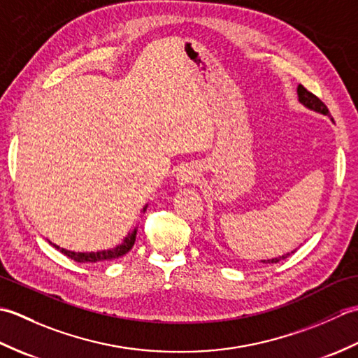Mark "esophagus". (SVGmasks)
I'll list each match as a JSON object with an SVG mask.
<instances>
[{
    "label": "esophagus",
    "mask_w": 358,
    "mask_h": 358,
    "mask_svg": "<svg viewBox=\"0 0 358 358\" xmlns=\"http://www.w3.org/2000/svg\"><path fill=\"white\" fill-rule=\"evenodd\" d=\"M200 177V171L195 166H186L183 171L178 173V183L180 185H192Z\"/></svg>",
    "instance_id": "esophagus-1"
}]
</instances>
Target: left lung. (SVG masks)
<instances>
[{"instance_id":"obj_1","label":"left lung","mask_w":358,"mask_h":358,"mask_svg":"<svg viewBox=\"0 0 358 358\" xmlns=\"http://www.w3.org/2000/svg\"><path fill=\"white\" fill-rule=\"evenodd\" d=\"M296 92H299L300 101H301L303 104H305L306 108L313 109V110H317V112H320V113H323V115H331L328 106H326L317 95H314L313 92H309V90H308L305 86L300 85L299 89H296ZM294 252H295V250H294ZM294 252H291V254H294ZM291 254L281 255L280 258H272V260H264L263 263H278V262H281V260H285V258H287Z\"/></svg>"}]
</instances>
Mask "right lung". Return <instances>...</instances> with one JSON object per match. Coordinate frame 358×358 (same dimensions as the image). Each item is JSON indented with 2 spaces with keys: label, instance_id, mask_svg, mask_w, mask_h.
Segmentation results:
<instances>
[{
  "label": "right lung",
  "instance_id": "right-lung-1",
  "mask_svg": "<svg viewBox=\"0 0 358 358\" xmlns=\"http://www.w3.org/2000/svg\"><path fill=\"white\" fill-rule=\"evenodd\" d=\"M135 237H136V229L132 231V234H129L123 245H120L117 248H113L110 250H100V252H89V254H83V252H71V250H66L55 246L59 252L64 254L66 257L72 258V260L78 262V263H95V262H103V260H113V258H118L121 255L127 254L129 250L132 249L134 243H135Z\"/></svg>",
  "mask_w": 358,
  "mask_h": 358
}]
</instances>
